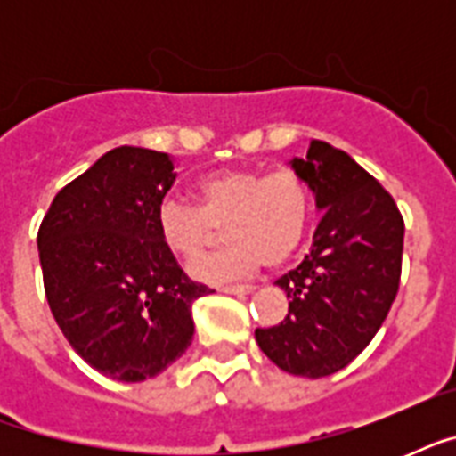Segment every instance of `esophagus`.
<instances>
[{
	"label": "esophagus",
	"instance_id": "esophagus-1",
	"mask_svg": "<svg viewBox=\"0 0 456 456\" xmlns=\"http://www.w3.org/2000/svg\"><path fill=\"white\" fill-rule=\"evenodd\" d=\"M222 293H232V296H248V293L256 291V286L253 284H229L222 286Z\"/></svg>",
	"mask_w": 456,
	"mask_h": 456
}]
</instances>
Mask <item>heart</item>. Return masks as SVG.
<instances>
[{"instance_id":"1","label":"heart","mask_w":456,"mask_h":456,"mask_svg":"<svg viewBox=\"0 0 456 456\" xmlns=\"http://www.w3.org/2000/svg\"><path fill=\"white\" fill-rule=\"evenodd\" d=\"M196 206L163 199L156 232L172 256L193 260L224 224L227 246L191 265L208 284L248 277L260 265H281L296 256L312 224V191L296 170H220L193 186Z\"/></svg>"}]
</instances>
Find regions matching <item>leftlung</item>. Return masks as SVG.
<instances>
[{
	"mask_svg": "<svg viewBox=\"0 0 456 456\" xmlns=\"http://www.w3.org/2000/svg\"><path fill=\"white\" fill-rule=\"evenodd\" d=\"M291 167L324 215L303 263L274 281L289 314L279 326L256 329V340L279 369L322 379L347 367L388 317L400 289L404 220L393 196L326 142L314 139Z\"/></svg>",
	"mask_w": 456,
	"mask_h": 456,
	"instance_id": "1",
	"label": "left lung"
}]
</instances>
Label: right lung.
Segmentation results:
<instances>
[{"instance_id": "right-lung-1", "label": "right lung", "mask_w": 456, "mask_h": 456, "mask_svg": "<svg viewBox=\"0 0 456 456\" xmlns=\"http://www.w3.org/2000/svg\"><path fill=\"white\" fill-rule=\"evenodd\" d=\"M167 153L118 146L56 193L37 232L46 303L89 367L116 381L158 376L193 338L191 281L156 232L175 184Z\"/></svg>"}]
</instances>
